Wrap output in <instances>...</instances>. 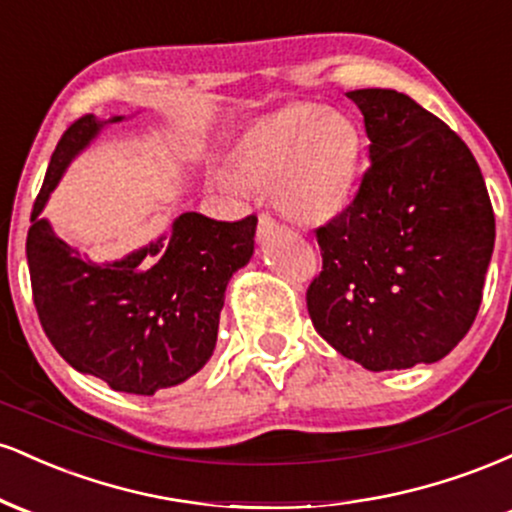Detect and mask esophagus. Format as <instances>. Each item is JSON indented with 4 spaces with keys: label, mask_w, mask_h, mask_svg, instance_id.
<instances>
[{
    "label": "esophagus",
    "mask_w": 512,
    "mask_h": 512,
    "mask_svg": "<svg viewBox=\"0 0 512 512\" xmlns=\"http://www.w3.org/2000/svg\"><path fill=\"white\" fill-rule=\"evenodd\" d=\"M276 231H279V223H276L269 214H262L260 221H257V240L264 243V240L272 238Z\"/></svg>",
    "instance_id": "esophagus-1"
}]
</instances>
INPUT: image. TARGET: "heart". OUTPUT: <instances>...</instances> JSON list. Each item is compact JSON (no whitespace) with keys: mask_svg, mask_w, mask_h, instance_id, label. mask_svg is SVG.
Wrapping results in <instances>:
<instances>
[{"mask_svg":"<svg viewBox=\"0 0 512 512\" xmlns=\"http://www.w3.org/2000/svg\"><path fill=\"white\" fill-rule=\"evenodd\" d=\"M361 158V129L349 115L296 105L243 132L228 168L243 185H274L276 204L293 219L327 221L349 207Z\"/></svg>","mask_w":512,"mask_h":512,"instance_id":"1","label":"heart"}]
</instances>
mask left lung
Wrapping results in <instances>:
<instances>
[{
    "mask_svg": "<svg viewBox=\"0 0 512 512\" xmlns=\"http://www.w3.org/2000/svg\"><path fill=\"white\" fill-rule=\"evenodd\" d=\"M346 96L363 113L373 166L354 202L317 228L310 320L375 373L436 363L479 313L496 240L484 175L467 144L407 93Z\"/></svg>",
    "mask_w": 512,
    "mask_h": 512,
    "instance_id": "8db88e82",
    "label": "left lung"
}]
</instances>
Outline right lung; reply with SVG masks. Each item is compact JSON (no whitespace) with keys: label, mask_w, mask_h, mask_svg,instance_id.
Returning a JSON list of instances; mask_svg holds the SVG:
<instances>
[{"label":"right lung","mask_w":512,"mask_h":512,"mask_svg":"<svg viewBox=\"0 0 512 512\" xmlns=\"http://www.w3.org/2000/svg\"><path fill=\"white\" fill-rule=\"evenodd\" d=\"M86 115L64 132L33 204L26 238L40 325L64 361L117 392L154 395L204 368L214 354L231 276L255 252L257 216L214 221L185 211L144 248L93 262L43 219L64 170L108 125Z\"/></svg>","instance_id":"1"}]
</instances>
